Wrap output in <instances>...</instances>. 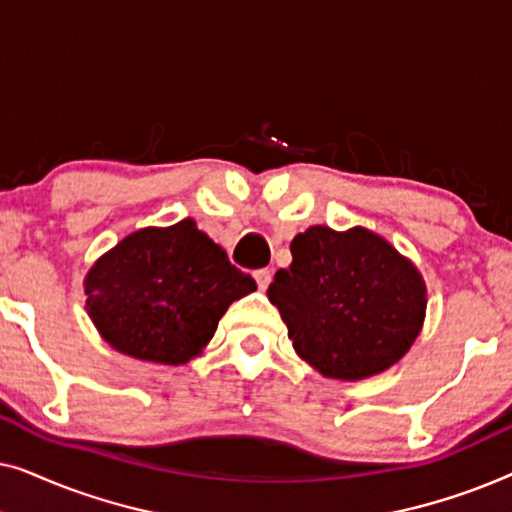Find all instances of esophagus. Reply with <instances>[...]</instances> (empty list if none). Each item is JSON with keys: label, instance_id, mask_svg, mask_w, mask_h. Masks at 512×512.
Returning <instances> with one entry per match:
<instances>
[{"label": "esophagus", "instance_id": "34e87169", "mask_svg": "<svg viewBox=\"0 0 512 512\" xmlns=\"http://www.w3.org/2000/svg\"><path fill=\"white\" fill-rule=\"evenodd\" d=\"M254 279H256L258 289H261V291H265V289H268L270 279H272V272H270L268 268H263V270H256V272H254Z\"/></svg>", "mask_w": 512, "mask_h": 512}]
</instances>
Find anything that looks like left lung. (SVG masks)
Masks as SVG:
<instances>
[{
  "mask_svg": "<svg viewBox=\"0 0 512 512\" xmlns=\"http://www.w3.org/2000/svg\"><path fill=\"white\" fill-rule=\"evenodd\" d=\"M268 298L293 349L331 380L380 375L422 333L426 282L417 265L373 230L310 226L291 242Z\"/></svg>",
  "mask_w": 512,
  "mask_h": 512,
  "instance_id": "1",
  "label": "left lung"
}]
</instances>
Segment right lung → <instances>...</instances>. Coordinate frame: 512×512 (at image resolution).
Here are the masks:
<instances>
[{
    "label": "right lung",
    "instance_id": "right-lung-1",
    "mask_svg": "<svg viewBox=\"0 0 512 512\" xmlns=\"http://www.w3.org/2000/svg\"><path fill=\"white\" fill-rule=\"evenodd\" d=\"M83 289L90 321L116 352L181 366L202 354L256 282L193 219H181L123 237L90 265Z\"/></svg>",
    "mask_w": 512,
    "mask_h": 512
}]
</instances>
